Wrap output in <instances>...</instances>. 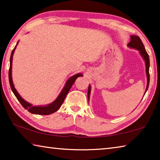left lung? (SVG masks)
Returning a JSON list of instances; mask_svg holds the SVG:
<instances>
[{
    "instance_id": "1",
    "label": "left lung",
    "mask_w": 160,
    "mask_h": 160,
    "mask_svg": "<svg viewBox=\"0 0 160 160\" xmlns=\"http://www.w3.org/2000/svg\"><path fill=\"white\" fill-rule=\"evenodd\" d=\"M128 47L131 48H135L139 51L140 56H142L143 60L145 61V68H146V75H147V86H146V90L145 94L147 92L149 83H150V74H149V68H150V58H149V55L145 51L144 45H143L141 39H140L138 36L135 35H131V42L128 44ZM91 92V86L89 85L88 87V101L90 100V96ZM145 95V94H144Z\"/></svg>"
}]
</instances>
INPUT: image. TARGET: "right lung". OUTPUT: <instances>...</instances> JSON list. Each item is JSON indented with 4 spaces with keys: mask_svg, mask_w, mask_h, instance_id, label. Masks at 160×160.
<instances>
[{
    "mask_svg": "<svg viewBox=\"0 0 160 160\" xmlns=\"http://www.w3.org/2000/svg\"><path fill=\"white\" fill-rule=\"evenodd\" d=\"M18 42H18L17 44H16V46L15 47L14 49L12 50L11 53V56H10V68H9V73H8L9 82H10V88H11L12 92L14 93L16 98H17L18 101L20 102V104L22 105V107L30 113H34V114H39V115L51 114V113L56 112V111H57L59 108L61 107V105L63 103L64 99L66 98L67 94L68 93L69 90H70V88H71L72 85H73L75 81L76 80V79L78 77L82 76V74L77 73L70 77L69 79L67 80L66 84H65V86L63 87V90H61V93L59 94V95L58 96L57 98L54 100L53 102H51L50 104H47V105H44V106H33V105L30 104V103L25 101V100L20 95V94H19L18 91L16 90V89L15 88L14 84H13L12 78V56H13V54H14L15 48L17 47V45L18 44Z\"/></svg>",
    "mask_w": 160,
    "mask_h": 160,
    "instance_id": "add662e5",
    "label": "right lung"
}]
</instances>
